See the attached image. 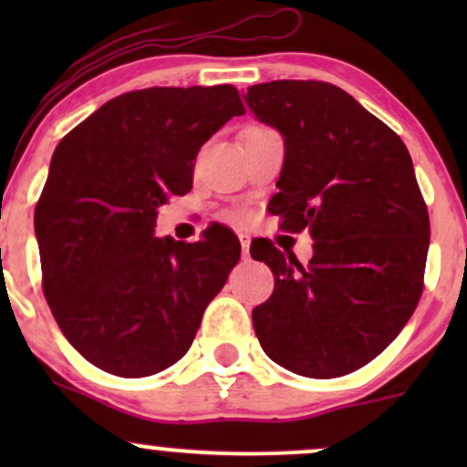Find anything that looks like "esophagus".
<instances>
[{
    "label": "esophagus",
    "instance_id": "obj_1",
    "mask_svg": "<svg viewBox=\"0 0 467 467\" xmlns=\"http://www.w3.org/2000/svg\"><path fill=\"white\" fill-rule=\"evenodd\" d=\"M239 241H241V252H244V256H248L250 254V237L248 234H241Z\"/></svg>",
    "mask_w": 467,
    "mask_h": 467
}]
</instances>
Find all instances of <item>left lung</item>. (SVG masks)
I'll return each mask as SVG.
<instances>
[{
    "mask_svg": "<svg viewBox=\"0 0 467 467\" xmlns=\"http://www.w3.org/2000/svg\"><path fill=\"white\" fill-rule=\"evenodd\" d=\"M244 99L285 147L270 213L314 239L307 265L270 241L250 245L275 275L252 309L256 337L287 371L347 375L387 349L421 296L431 222L409 149L323 80L252 85Z\"/></svg>",
    "mask_w": 467,
    "mask_h": 467,
    "instance_id": "obj_1",
    "label": "left lung"
}]
</instances>
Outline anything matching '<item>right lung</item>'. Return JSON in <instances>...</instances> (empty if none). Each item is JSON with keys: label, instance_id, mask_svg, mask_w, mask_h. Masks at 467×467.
Instances as JSON below:
<instances>
[{"label": "right lung", "instance_id": "add662e5", "mask_svg": "<svg viewBox=\"0 0 467 467\" xmlns=\"http://www.w3.org/2000/svg\"><path fill=\"white\" fill-rule=\"evenodd\" d=\"M241 114L233 85L149 88L107 100L57 144L35 208L44 294L94 367L144 378L189 351L241 245L226 228L197 244L155 237V217L191 191L202 144Z\"/></svg>", "mask_w": 467, "mask_h": 467}]
</instances>
